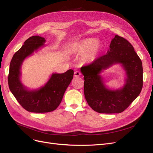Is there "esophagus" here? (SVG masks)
Wrapping results in <instances>:
<instances>
[{
	"label": "esophagus",
	"instance_id": "esophagus-1",
	"mask_svg": "<svg viewBox=\"0 0 153 153\" xmlns=\"http://www.w3.org/2000/svg\"><path fill=\"white\" fill-rule=\"evenodd\" d=\"M81 75V73L79 71H76L74 72V76L75 77H79Z\"/></svg>",
	"mask_w": 153,
	"mask_h": 153
}]
</instances>
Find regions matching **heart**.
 <instances>
[{
    "label": "heart",
    "instance_id": "b5f03b06",
    "mask_svg": "<svg viewBox=\"0 0 153 153\" xmlns=\"http://www.w3.org/2000/svg\"><path fill=\"white\" fill-rule=\"evenodd\" d=\"M100 49V45L94 38H90L77 44L75 50L78 55H85L88 53V58H95Z\"/></svg>",
    "mask_w": 153,
    "mask_h": 153
}]
</instances>
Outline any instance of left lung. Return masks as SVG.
<instances>
[{"label": "left lung", "instance_id": "8db88e82", "mask_svg": "<svg viewBox=\"0 0 153 153\" xmlns=\"http://www.w3.org/2000/svg\"><path fill=\"white\" fill-rule=\"evenodd\" d=\"M107 54L81 68L84 76V93L91 109L97 112L120 113L139 95L143 86L142 63L134 47L126 39L115 36ZM116 63H121L127 75L125 86L120 90L107 89L100 74Z\"/></svg>", "mask_w": 153, "mask_h": 153}]
</instances>
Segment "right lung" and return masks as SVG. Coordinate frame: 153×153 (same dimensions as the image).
<instances>
[{"instance_id": "add662e5", "label": "right lung", "mask_w": 153, "mask_h": 153, "mask_svg": "<svg viewBox=\"0 0 153 153\" xmlns=\"http://www.w3.org/2000/svg\"><path fill=\"white\" fill-rule=\"evenodd\" d=\"M46 40L40 36H32L13 55L9 66V90L23 109L37 113L55 111L60 105L66 89L73 79L74 71L53 74L50 80L40 89L30 91L20 81V68L23 61L44 45Z\"/></svg>"}]
</instances>
